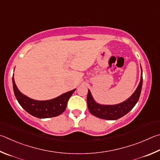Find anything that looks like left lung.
Masks as SVG:
<instances>
[{
	"instance_id": "left-lung-1",
	"label": "left lung",
	"mask_w": 160,
	"mask_h": 160,
	"mask_svg": "<svg viewBox=\"0 0 160 160\" xmlns=\"http://www.w3.org/2000/svg\"><path fill=\"white\" fill-rule=\"evenodd\" d=\"M142 84V72H141V82L138 88L134 93L129 98L118 105H102L94 101L90 91L88 92L87 105L90 112L95 117L100 119L108 120H116L127 114L128 112L132 110L138 101L140 95L141 93Z\"/></svg>"
}]
</instances>
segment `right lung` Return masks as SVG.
Returning <instances> with one entry per match:
<instances>
[{
	"mask_svg": "<svg viewBox=\"0 0 160 160\" xmlns=\"http://www.w3.org/2000/svg\"><path fill=\"white\" fill-rule=\"evenodd\" d=\"M12 84L14 93L19 105L28 113L37 118H50L60 115L66 110L67 102L76 90L74 89L54 99L46 101H38L31 99L21 93L17 88L13 77Z\"/></svg>",
	"mask_w": 160,
	"mask_h": 160,
	"instance_id": "obj_1",
	"label": "right lung"
}]
</instances>
